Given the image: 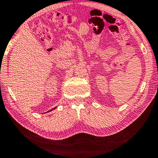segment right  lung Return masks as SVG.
<instances>
[{"label": "right lung", "instance_id": "1", "mask_svg": "<svg viewBox=\"0 0 158 158\" xmlns=\"http://www.w3.org/2000/svg\"><path fill=\"white\" fill-rule=\"evenodd\" d=\"M55 109V108H54V109H52V110H53V109ZM50 111H51V110H50Z\"/></svg>", "mask_w": 158, "mask_h": 158}]
</instances>
